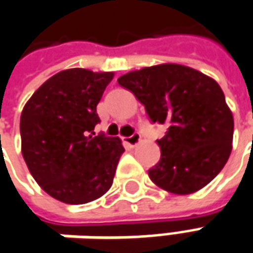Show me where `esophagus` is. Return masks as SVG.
I'll return each mask as SVG.
<instances>
[{
    "instance_id": "1",
    "label": "esophagus",
    "mask_w": 253,
    "mask_h": 253,
    "mask_svg": "<svg viewBox=\"0 0 253 253\" xmlns=\"http://www.w3.org/2000/svg\"><path fill=\"white\" fill-rule=\"evenodd\" d=\"M123 141L127 145H130V147H135L137 144L141 141V135L138 134V133H134V134L128 135V137H123Z\"/></svg>"
}]
</instances>
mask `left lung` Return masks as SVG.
<instances>
[{"instance_id":"8db88e82","label":"left lung","mask_w":253,"mask_h":253,"mask_svg":"<svg viewBox=\"0 0 253 253\" xmlns=\"http://www.w3.org/2000/svg\"><path fill=\"white\" fill-rule=\"evenodd\" d=\"M118 83L134 93L153 123L168 125L157 140L161 160L148 169L157 186L190 195L220 173L232 150L234 119L213 78L190 67L160 64L127 73Z\"/></svg>"}]
</instances>
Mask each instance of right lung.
<instances>
[{
	"label": "right lung",
	"instance_id": "1",
	"mask_svg": "<svg viewBox=\"0 0 253 253\" xmlns=\"http://www.w3.org/2000/svg\"><path fill=\"white\" fill-rule=\"evenodd\" d=\"M113 73L60 71L26 102L21 115L22 155L39 186L67 205L103 196L125 148L119 137L95 135L96 105Z\"/></svg>",
	"mask_w": 253,
	"mask_h": 253
}]
</instances>
